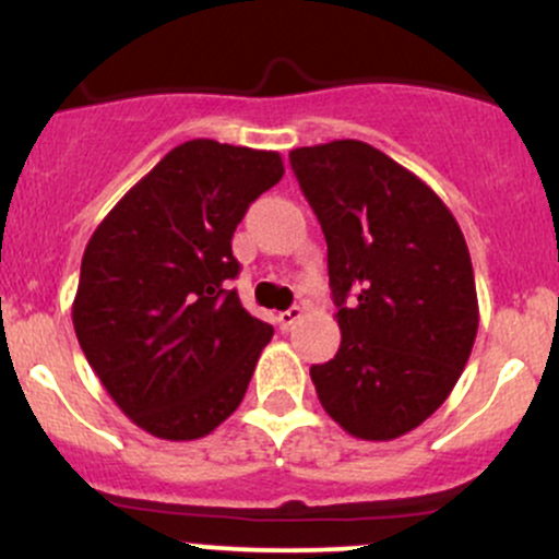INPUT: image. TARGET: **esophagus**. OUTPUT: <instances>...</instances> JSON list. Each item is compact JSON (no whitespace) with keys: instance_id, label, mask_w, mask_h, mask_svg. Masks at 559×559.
Wrapping results in <instances>:
<instances>
[{"instance_id":"1","label":"esophagus","mask_w":559,"mask_h":559,"mask_svg":"<svg viewBox=\"0 0 559 559\" xmlns=\"http://www.w3.org/2000/svg\"><path fill=\"white\" fill-rule=\"evenodd\" d=\"M301 317H304V306H290L287 311H282V314L277 317V322L282 330H290L298 320H301Z\"/></svg>"}]
</instances>
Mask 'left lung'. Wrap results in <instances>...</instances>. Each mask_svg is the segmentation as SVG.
<instances>
[{"mask_svg": "<svg viewBox=\"0 0 559 559\" xmlns=\"http://www.w3.org/2000/svg\"><path fill=\"white\" fill-rule=\"evenodd\" d=\"M328 242L341 346L311 365L341 429L386 442L421 426L464 373L479 309L466 239L421 178L362 141L293 148Z\"/></svg>", "mask_w": 559, "mask_h": 559, "instance_id": "1", "label": "left lung"}]
</instances>
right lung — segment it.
<instances>
[{"mask_svg":"<svg viewBox=\"0 0 559 559\" xmlns=\"http://www.w3.org/2000/svg\"><path fill=\"white\" fill-rule=\"evenodd\" d=\"M285 176L277 152L197 138L167 152L100 221L71 320L119 411L159 440H200L242 402L274 328L237 290L231 237Z\"/></svg>","mask_w":559,"mask_h":559,"instance_id":"right-lung-1","label":"right lung"}]
</instances>
